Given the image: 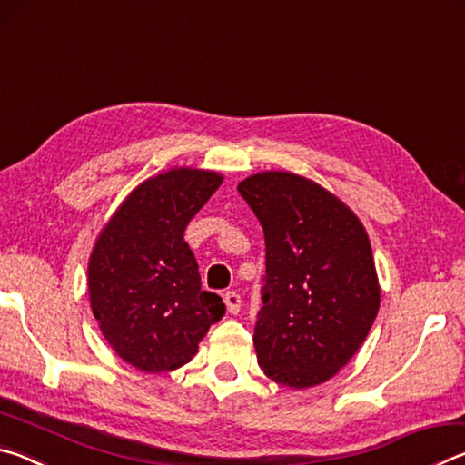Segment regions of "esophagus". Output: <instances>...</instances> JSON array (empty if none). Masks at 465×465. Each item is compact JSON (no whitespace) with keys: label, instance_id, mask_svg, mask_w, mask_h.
<instances>
[{"label":"esophagus","instance_id":"1","mask_svg":"<svg viewBox=\"0 0 465 465\" xmlns=\"http://www.w3.org/2000/svg\"><path fill=\"white\" fill-rule=\"evenodd\" d=\"M223 302H225L227 312H230L232 316H235V313H238L242 308V297L235 293V291H227V293L223 295Z\"/></svg>","mask_w":465,"mask_h":465}]
</instances>
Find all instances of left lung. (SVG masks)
<instances>
[{
	"instance_id": "8db88e82",
	"label": "left lung",
	"mask_w": 465,
	"mask_h": 465,
	"mask_svg": "<svg viewBox=\"0 0 465 465\" xmlns=\"http://www.w3.org/2000/svg\"><path fill=\"white\" fill-rule=\"evenodd\" d=\"M238 191L266 243L258 365L293 390L324 383L365 342L380 310L365 227L338 196L291 172H261Z\"/></svg>"
}]
</instances>
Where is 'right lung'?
<instances>
[{"label": "right lung", "mask_w": 465, "mask_h": 465, "mask_svg": "<svg viewBox=\"0 0 465 465\" xmlns=\"http://www.w3.org/2000/svg\"><path fill=\"white\" fill-rule=\"evenodd\" d=\"M223 176L172 168L123 201L94 243L88 293L100 332L124 363L162 373L188 363L225 303L201 289L184 230Z\"/></svg>", "instance_id": "add662e5"}]
</instances>
